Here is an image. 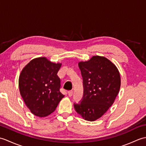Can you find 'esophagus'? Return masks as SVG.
<instances>
[{
    "label": "esophagus",
    "instance_id": "obj_1",
    "mask_svg": "<svg viewBox=\"0 0 146 146\" xmlns=\"http://www.w3.org/2000/svg\"><path fill=\"white\" fill-rule=\"evenodd\" d=\"M73 91L72 90H70V91H68V96H69V97H71V96L73 95Z\"/></svg>",
    "mask_w": 146,
    "mask_h": 146
}]
</instances>
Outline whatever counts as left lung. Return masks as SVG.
<instances>
[{"mask_svg": "<svg viewBox=\"0 0 146 146\" xmlns=\"http://www.w3.org/2000/svg\"><path fill=\"white\" fill-rule=\"evenodd\" d=\"M78 66L83 77V95L79 104H74L76 111L83 119L95 121L108 110L120 88L119 71L107 58L94 56Z\"/></svg>", "mask_w": 146, "mask_h": 146, "instance_id": "obj_1", "label": "left lung"}]
</instances>
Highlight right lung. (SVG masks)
<instances>
[{"label": "right lung", "instance_id": "1", "mask_svg": "<svg viewBox=\"0 0 146 146\" xmlns=\"http://www.w3.org/2000/svg\"><path fill=\"white\" fill-rule=\"evenodd\" d=\"M61 66V63L40 57L33 59L21 71L20 94L35 115L44 117L50 115L64 97L60 92V79L57 75Z\"/></svg>", "mask_w": 146, "mask_h": 146}]
</instances>
